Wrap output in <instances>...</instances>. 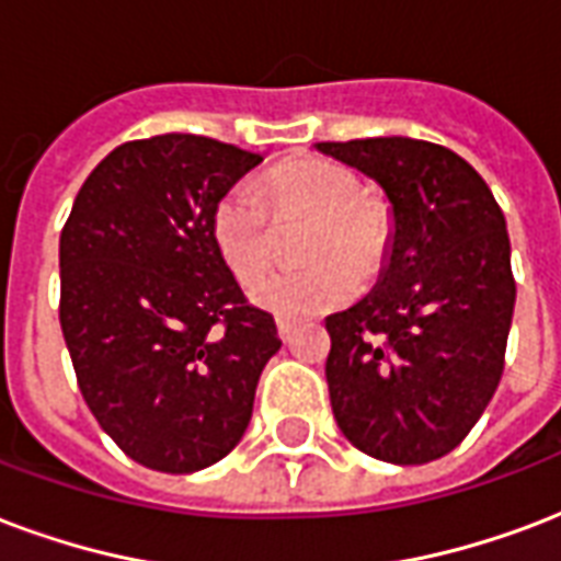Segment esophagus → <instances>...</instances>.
I'll use <instances>...</instances> for the list:
<instances>
[{"label":"esophagus","mask_w":561,"mask_h":561,"mask_svg":"<svg viewBox=\"0 0 561 561\" xmlns=\"http://www.w3.org/2000/svg\"><path fill=\"white\" fill-rule=\"evenodd\" d=\"M276 329H279V337H282V341H285V344H288L290 337L297 335V323H294V320L279 318V320H276Z\"/></svg>","instance_id":"1"}]
</instances>
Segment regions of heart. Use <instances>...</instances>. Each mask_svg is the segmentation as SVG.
Wrapping results in <instances>:
<instances>
[{
    "label": "heart",
    "mask_w": 561,
    "mask_h": 561,
    "mask_svg": "<svg viewBox=\"0 0 561 561\" xmlns=\"http://www.w3.org/2000/svg\"><path fill=\"white\" fill-rule=\"evenodd\" d=\"M353 170L302 158L273 170L264 182L276 220H311L299 259L309 267L264 276L252 302L288 320L337 309L353 299L358 282L382 271L391 247V211L382 196L358 191ZM211 238L241 282L259 279L271 264V217L250 185L226 191L211 211Z\"/></svg>",
    "instance_id": "b5f03b06"
}]
</instances>
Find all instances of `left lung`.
Here are the masks:
<instances>
[{"label": "left lung", "mask_w": 561, "mask_h": 561, "mask_svg": "<svg viewBox=\"0 0 561 561\" xmlns=\"http://www.w3.org/2000/svg\"><path fill=\"white\" fill-rule=\"evenodd\" d=\"M318 152L374 179L394 217L376 288L327 318L337 426L374 459H442L503 376L515 311L506 217L485 179L430 140L365 138Z\"/></svg>", "instance_id": "1"}]
</instances>
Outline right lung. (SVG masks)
Listing matches in <instances>:
<instances>
[{
	"label": "right lung",
	"instance_id": "right-lung-1",
	"mask_svg": "<svg viewBox=\"0 0 561 561\" xmlns=\"http://www.w3.org/2000/svg\"><path fill=\"white\" fill-rule=\"evenodd\" d=\"M259 152L203 135L128 140L61 229V332L84 403L128 459L194 473L243 438L282 347L211 238L217 199Z\"/></svg>",
	"mask_w": 561,
	"mask_h": 561
}]
</instances>
